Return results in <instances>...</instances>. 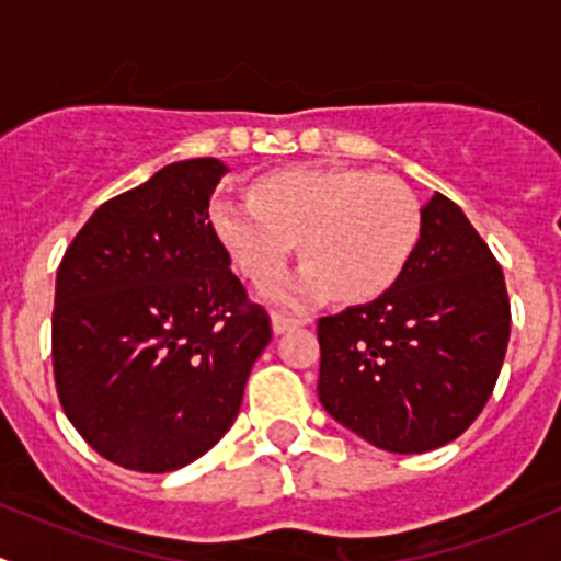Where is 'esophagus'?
<instances>
[{
	"mask_svg": "<svg viewBox=\"0 0 561 561\" xmlns=\"http://www.w3.org/2000/svg\"><path fill=\"white\" fill-rule=\"evenodd\" d=\"M271 322H274L276 333H285V331H293V328L307 325V320H304V317H293L287 312H274L271 314Z\"/></svg>",
	"mask_w": 561,
	"mask_h": 561,
	"instance_id": "1",
	"label": "esophagus"
}]
</instances>
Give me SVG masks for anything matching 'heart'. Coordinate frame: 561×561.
<instances>
[{
  "label": "heart",
  "instance_id": "1",
  "mask_svg": "<svg viewBox=\"0 0 561 561\" xmlns=\"http://www.w3.org/2000/svg\"><path fill=\"white\" fill-rule=\"evenodd\" d=\"M208 219L236 268L268 285L298 241L304 268L276 296L342 304L380 298L421 241V203L404 181L358 168H285L252 184L249 201L217 197Z\"/></svg>",
  "mask_w": 561,
  "mask_h": 561
}]
</instances>
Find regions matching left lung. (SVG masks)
<instances>
[{
	"label": "left lung",
	"instance_id": "1",
	"mask_svg": "<svg viewBox=\"0 0 561 561\" xmlns=\"http://www.w3.org/2000/svg\"><path fill=\"white\" fill-rule=\"evenodd\" d=\"M511 339V298L489 244L450 197L421 208V241L390 290L320 317L328 415L390 454L461 437L491 399Z\"/></svg>",
	"mask_w": 561,
	"mask_h": 561
}]
</instances>
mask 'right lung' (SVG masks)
I'll return each instance as SVG.
<instances>
[{
  "label": "right lung",
  "instance_id": "1",
  "mask_svg": "<svg viewBox=\"0 0 561 561\" xmlns=\"http://www.w3.org/2000/svg\"><path fill=\"white\" fill-rule=\"evenodd\" d=\"M225 165L173 162L105 201L56 274L61 410L107 461L173 472L225 437L271 317L247 296L208 203Z\"/></svg>",
  "mask_w": 561,
  "mask_h": 561
}]
</instances>
